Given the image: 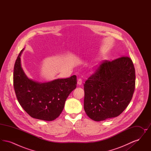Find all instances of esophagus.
<instances>
[{"mask_svg":"<svg viewBox=\"0 0 151 151\" xmlns=\"http://www.w3.org/2000/svg\"><path fill=\"white\" fill-rule=\"evenodd\" d=\"M77 83H78V84L79 86L81 85V84H82V80L81 79H78V82H77Z\"/></svg>","mask_w":151,"mask_h":151,"instance_id":"obj_1","label":"esophagus"}]
</instances>
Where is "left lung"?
Listing matches in <instances>:
<instances>
[{
  "instance_id": "obj_1",
  "label": "left lung",
  "mask_w": 151,
  "mask_h": 151,
  "mask_svg": "<svg viewBox=\"0 0 151 151\" xmlns=\"http://www.w3.org/2000/svg\"><path fill=\"white\" fill-rule=\"evenodd\" d=\"M135 86V71L129 57L104 60L84 84L86 115L95 121L118 116L129 105Z\"/></svg>"
}]
</instances>
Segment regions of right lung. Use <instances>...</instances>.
I'll return each mask as SVG.
<instances>
[{
	"label": "right lung",
	"mask_w": 151,
	"mask_h": 151,
	"mask_svg": "<svg viewBox=\"0 0 151 151\" xmlns=\"http://www.w3.org/2000/svg\"><path fill=\"white\" fill-rule=\"evenodd\" d=\"M24 49L19 54L14 65V86L17 99L31 117L53 121L61 114L67 98L76 88V76L46 83L29 79L21 65L20 57Z\"/></svg>",
	"instance_id": "1"
}]
</instances>
